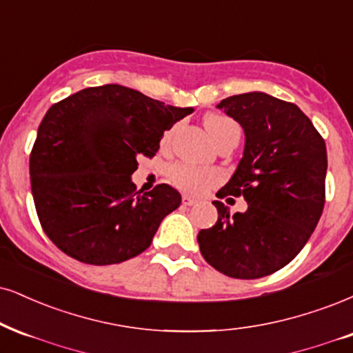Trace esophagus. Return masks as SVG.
Here are the masks:
<instances>
[{
	"label": "esophagus",
	"instance_id": "obj_1",
	"mask_svg": "<svg viewBox=\"0 0 353 353\" xmlns=\"http://www.w3.org/2000/svg\"><path fill=\"white\" fill-rule=\"evenodd\" d=\"M181 203H183V206H193V204L198 203V199H194V198L188 196V194H185V196L181 198Z\"/></svg>",
	"mask_w": 353,
	"mask_h": 353
}]
</instances>
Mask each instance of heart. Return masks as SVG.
<instances>
[{
	"mask_svg": "<svg viewBox=\"0 0 353 353\" xmlns=\"http://www.w3.org/2000/svg\"><path fill=\"white\" fill-rule=\"evenodd\" d=\"M204 125H206L208 132L212 137V141L216 143L223 141L225 136L232 132H241V128L234 119H230L228 116L223 114H210L204 119ZM173 129L167 130L162 137V145L167 147L172 142ZM172 180L178 188L193 194H201L208 188H211L212 185H216L219 181V173L214 170L196 167V165L190 163H180L175 165L172 170Z\"/></svg>",
	"mask_w": 353,
	"mask_h": 353,
	"instance_id": "heart-1",
	"label": "heart"
}]
</instances>
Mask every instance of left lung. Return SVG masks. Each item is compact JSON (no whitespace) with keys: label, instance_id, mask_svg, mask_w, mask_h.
Wrapping results in <instances>:
<instances>
[{"label":"left lung","instance_id":"obj_1","mask_svg":"<svg viewBox=\"0 0 353 353\" xmlns=\"http://www.w3.org/2000/svg\"><path fill=\"white\" fill-rule=\"evenodd\" d=\"M217 108L242 125L245 147L216 196H243L249 208L230 214L212 201L219 216L211 229L199 230V250L217 272L255 280L288 265L310 241L324 210L327 152L296 104L252 91Z\"/></svg>","mask_w":353,"mask_h":353}]
</instances>
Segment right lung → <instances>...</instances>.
Listing matches in <instances>:
<instances>
[{
  "mask_svg": "<svg viewBox=\"0 0 353 353\" xmlns=\"http://www.w3.org/2000/svg\"><path fill=\"white\" fill-rule=\"evenodd\" d=\"M191 112L123 85L85 88L46 112L30 190L43 232L63 254L112 265L150 245L181 194L167 183L142 194L130 176L139 157H154L165 130Z\"/></svg>",
  "mask_w": 353,
  "mask_h": 353,
  "instance_id": "obj_1",
  "label": "right lung"
}]
</instances>
